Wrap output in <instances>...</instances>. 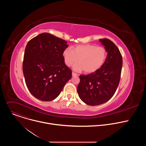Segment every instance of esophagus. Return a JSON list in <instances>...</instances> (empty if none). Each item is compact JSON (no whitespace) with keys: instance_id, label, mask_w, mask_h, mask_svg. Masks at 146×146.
<instances>
[{"instance_id":"1","label":"esophagus","mask_w":146,"mask_h":146,"mask_svg":"<svg viewBox=\"0 0 146 146\" xmlns=\"http://www.w3.org/2000/svg\"><path fill=\"white\" fill-rule=\"evenodd\" d=\"M72 76H73V77L77 76V74L76 73H74V72H72Z\"/></svg>"}]
</instances>
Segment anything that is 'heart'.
Segmentation results:
<instances>
[{
	"label": "heart",
	"mask_w": 146,
	"mask_h": 146,
	"mask_svg": "<svg viewBox=\"0 0 146 146\" xmlns=\"http://www.w3.org/2000/svg\"><path fill=\"white\" fill-rule=\"evenodd\" d=\"M107 56L106 49L101 46L92 44L78 45L72 49L66 48L63 52V57L66 66H74L76 71H84L87 73H93L98 70L104 64Z\"/></svg>",
	"instance_id": "1"
}]
</instances>
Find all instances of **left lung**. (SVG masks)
Listing matches in <instances>:
<instances>
[{"instance_id": "left-lung-1", "label": "left lung", "mask_w": 146, "mask_h": 146, "mask_svg": "<svg viewBox=\"0 0 146 146\" xmlns=\"http://www.w3.org/2000/svg\"><path fill=\"white\" fill-rule=\"evenodd\" d=\"M99 41L108 52L105 63L95 72L80 75L77 87L80 98L90 106L101 105L113 97L119 84L122 66V55L115 44L106 38Z\"/></svg>"}]
</instances>
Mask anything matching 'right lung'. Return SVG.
Returning <instances> with one entry per match:
<instances>
[{
  "mask_svg": "<svg viewBox=\"0 0 146 146\" xmlns=\"http://www.w3.org/2000/svg\"><path fill=\"white\" fill-rule=\"evenodd\" d=\"M68 47L65 40L48 33L40 34L28 41L23 70L27 87L37 99H55L72 78V70L63 57Z\"/></svg>",
  "mask_w": 146,
  "mask_h": 146,
  "instance_id": "1",
  "label": "right lung"
}]
</instances>
